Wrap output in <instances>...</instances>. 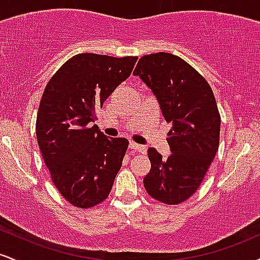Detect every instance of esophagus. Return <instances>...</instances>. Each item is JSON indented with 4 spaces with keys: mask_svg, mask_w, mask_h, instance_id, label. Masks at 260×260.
I'll return each mask as SVG.
<instances>
[{
    "mask_svg": "<svg viewBox=\"0 0 260 260\" xmlns=\"http://www.w3.org/2000/svg\"><path fill=\"white\" fill-rule=\"evenodd\" d=\"M129 148L132 149L133 151H138V153H143V154L145 153V148L143 147V145L137 144V143H134V142L129 143Z\"/></svg>",
    "mask_w": 260,
    "mask_h": 260,
    "instance_id": "34e87169",
    "label": "esophagus"
}]
</instances>
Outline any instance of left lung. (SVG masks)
<instances>
[{"label":"left lung","instance_id":"1","mask_svg":"<svg viewBox=\"0 0 260 260\" xmlns=\"http://www.w3.org/2000/svg\"><path fill=\"white\" fill-rule=\"evenodd\" d=\"M133 74L153 90L172 123L168 159L148 149L151 168L143 180L145 190L164 204H181L201 186L219 149L221 117L215 96L198 71L169 52L143 56Z\"/></svg>","mask_w":260,"mask_h":260}]
</instances>
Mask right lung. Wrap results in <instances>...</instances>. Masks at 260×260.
Wrapping results in <instances>:
<instances>
[{
  "instance_id": "obj_1",
  "label": "right lung",
  "mask_w": 260,
  "mask_h": 260,
  "mask_svg": "<svg viewBox=\"0 0 260 260\" xmlns=\"http://www.w3.org/2000/svg\"><path fill=\"white\" fill-rule=\"evenodd\" d=\"M137 59L79 53L45 88L35 124L38 144L53 184L74 207L92 208L111 192L129 142L107 138L92 122Z\"/></svg>"
}]
</instances>
